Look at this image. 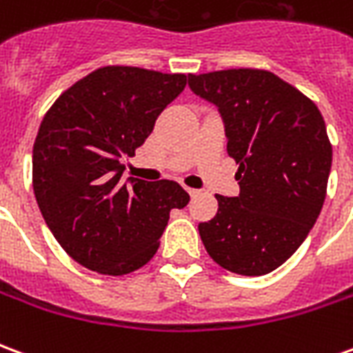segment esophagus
<instances>
[{
  "label": "esophagus",
  "instance_id": "1",
  "mask_svg": "<svg viewBox=\"0 0 353 353\" xmlns=\"http://www.w3.org/2000/svg\"><path fill=\"white\" fill-rule=\"evenodd\" d=\"M185 191L189 192L191 196H199L200 194V189H192V187H185Z\"/></svg>",
  "mask_w": 353,
  "mask_h": 353
}]
</instances>
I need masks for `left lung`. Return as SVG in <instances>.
I'll return each mask as SVG.
<instances>
[{"label":"left lung","mask_w":353,"mask_h":353,"mask_svg":"<svg viewBox=\"0 0 353 353\" xmlns=\"http://www.w3.org/2000/svg\"><path fill=\"white\" fill-rule=\"evenodd\" d=\"M189 87L219 108L240 194H215L219 210L200 223L210 257L242 276L276 270L318 219L333 147L318 105L265 70L189 75Z\"/></svg>","instance_id":"obj_1"}]
</instances>
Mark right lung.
Returning a JSON list of instances; mask_svg holds the SVG:
<instances>
[{
    "label": "right lung",
    "mask_w": 353,
    "mask_h": 353,
    "mask_svg": "<svg viewBox=\"0 0 353 353\" xmlns=\"http://www.w3.org/2000/svg\"><path fill=\"white\" fill-rule=\"evenodd\" d=\"M185 85V73L105 65L43 117L32 157L35 200L58 244L88 270L123 276L147 265L170 210L189 204L176 181H121V159L143 145Z\"/></svg>",
    "instance_id": "right-lung-1"
}]
</instances>
